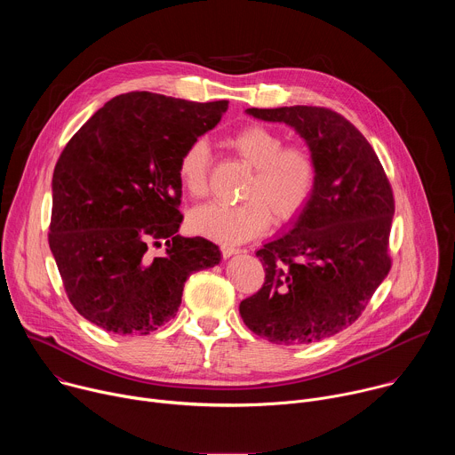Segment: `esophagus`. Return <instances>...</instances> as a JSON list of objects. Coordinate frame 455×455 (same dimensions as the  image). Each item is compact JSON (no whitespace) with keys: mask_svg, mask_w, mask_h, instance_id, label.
Here are the masks:
<instances>
[{"mask_svg":"<svg viewBox=\"0 0 455 455\" xmlns=\"http://www.w3.org/2000/svg\"><path fill=\"white\" fill-rule=\"evenodd\" d=\"M221 255L227 259V257H230V255H234V253H239L241 250L239 248H235V246H230V244H221Z\"/></svg>","mask_w":455,"mask_h":455,"instance_id":"1","label":"esophagus"}]
</instances>
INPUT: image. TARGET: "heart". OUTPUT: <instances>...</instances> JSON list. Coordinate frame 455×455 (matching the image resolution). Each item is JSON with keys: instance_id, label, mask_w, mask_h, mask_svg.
Instances as JSON below:
<instances>
[{"instance_id": "heart-1", "label": "heart", "mask_w": 455, "mask_h": 455, "mask_svg": "<svg viewBox=\"0 0 455 455\" xmlns=\"http://www.w3.org/2000/svg\"><path fill=\"white\" fill-rule=\"evenodd\" d=\"M227 146L251 167L243 190V204H207L192 209V232L225 244H237L267 232L272 220L288 225L309 207L316 183L318 162L304 142L284 144V137L265 124L250 122L227 139ZM211 149L205 140L190 142L180 155L176 174L192 198L209 192Z\"/></svg>"}]
</instances>
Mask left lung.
Listing matches in <instances>:
<instances>
[{
    "mask_svg": "<svg viewBox=\"0 0 455 455\" xmlns=\"http://www.w3.org/2000/svg\"><path fill=\"white\" fill-rule=\"evenodd\" d=\"M246 113L295 127L316 156L318 183L295 228L257 250L265 283L241 300L239 313L272 344L328 339L358 320L391 270L393 187L371 144L340 113L318 106Z\"/></svg>",
    "mask_w": 455,
    "mask_h": 455,
    "instance_id": "1",
    "label": "left lung"
}]
</instances>
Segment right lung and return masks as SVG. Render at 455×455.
<instances>
[{"label":"right lung","mask_w":455,"mask_h":455,"mask_svg":"<svg viewBox=\"0 0 455 455\" xmlns=\"http://www.w3.org/2000/svg\"><path fill=\"white\" fill-rule=\"evenodd\" d=\"M228 100L188 102L149 92L106 102L62 149L52 178L48 244L72 306L116 335H149L181 304L192 272L221 253L181 237L183 149L212 129ZM165 238L162 258L148 244Z\"/></svg>","instance_id":"right-lung-1"}]
</instances>
